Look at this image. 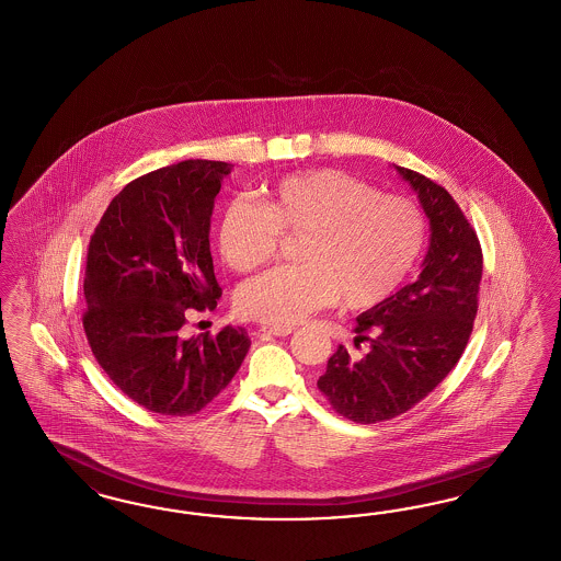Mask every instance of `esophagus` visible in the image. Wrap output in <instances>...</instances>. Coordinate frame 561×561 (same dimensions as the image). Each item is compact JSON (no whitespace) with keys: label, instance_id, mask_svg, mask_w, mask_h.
Masks as SVG:
<instances>
[{"label":"esophagus","instance_id":"esophagus-1","mask_svg":"<svg viewBox=\"0 0 561 561\" xmlns=\"http://www.w3.org/2000/svg\"><path fill=\"white\" fill-rule=\"evenodd\" d=\"M259 332H261V334H270V336L286 337L290 336L291 332H294V328H273V325H263Z\"/></svg>","mask_w":561,"mask_h":561}]
</instances>
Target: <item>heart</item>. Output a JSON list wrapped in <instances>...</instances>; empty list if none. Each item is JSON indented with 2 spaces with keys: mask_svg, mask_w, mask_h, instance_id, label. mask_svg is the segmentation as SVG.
<instances>
[{
  "mask_svg": "<svg viewBox=\"0 0 561 561\" xmlns=\"http://www.w3.org/2000/svg\"><path fill=\"white\" fill-rule=\"evenodd\" d=\"M277 231L302 238L294 259L244 282L238 313L273 328H291L340 300L346 309L380 305L413 270L426 236L415 202L380 194L334 169L296 173L270 185L261 204L236 198L221 210L217 244L229 270L261 267L277 247Z\"/></svg>",
  "mask_w": 561,
  "mask_h": 561,
  "instance_id": "heart-1",
  "label": "heart"
}]
</instances>
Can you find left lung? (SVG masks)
Returning a JSON list of instances; mask_svg holds the SVG:
<instances>
[{
  "mask_svg": "<svg viewBox=\"0 0 561 561\" xmlns=\"http://www.w3.org/2000/svg\"><path fill=\"white\" fill-rule=\"evenodd\" d=\"M430 224L420 277L357 317L367 355L351 359L340 344L317 380L328 401L351 422L392 420L427 397L457 365L478 311L482 250L461 208L445 187L397 167Z\"/></svg>",
  "mask_w": 561,
  "mask_h": 561,
  "instance_id": "left-lung-1",
  "label": "left lung"
}]
</instances>
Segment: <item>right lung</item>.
I'll use <instances>...</instances> for the list:
<instances>
[{"label":"right lung","mask_w":561,"mask_h":561,"mask_svg":"<svg viewBox=\"0 0 561 561\" xmlns=\"http://www.w3.org/2000/svg\"><path fill=\"white\" fill-rule=\"evenodd\" d=\"M221 160H185L125 185L91 236L83 328L91 353L135 403L192 415L236 376L247 330L185 337L192 311H213L221 288L210 256V217Z\"/></svg>","instance_id":"add662e5"}]
</instances>
